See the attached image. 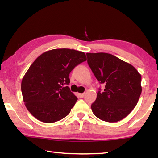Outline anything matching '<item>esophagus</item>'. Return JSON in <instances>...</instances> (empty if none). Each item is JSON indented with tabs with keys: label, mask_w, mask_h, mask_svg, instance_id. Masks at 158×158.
Listing matches in <instances>:
<instances>
[{
	"label": "esophagus",
	"mask_w": 158,
	"mask_h": 158,
	"mask_svg": "<svg viewBox=\"0 0 158 158\" xmlns=\"http://www.w3.org/2000/svg\"><path fill=\"white\" fill-rule=\"evenodd\" d=\"M84 95H85L84 93H83V94H79V96L80 98H83V97L84 96Z\"/></svg>",
	"instance_id": "obj_1"
}]
</instances>
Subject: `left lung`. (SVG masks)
Segmentation results:
<instances>
[{
  "label": "left lung",
  "instance_id": "8db88e82",
  "mask_svg": "<svg viewBox=\"0 0 158 158\" xmlns=\"http://www.w3.org/2000/svg\"><path fill=\"white\" fill-rule=\"evenodd\" d=\"M96 78L105 85L91 108L100 119L116 122L125 118L137 105L142 92L141 75L130 64L106 53H87Z\"/></svg>",
  "mask_w": 158,
  "mask_h": 158
}]
</instances>
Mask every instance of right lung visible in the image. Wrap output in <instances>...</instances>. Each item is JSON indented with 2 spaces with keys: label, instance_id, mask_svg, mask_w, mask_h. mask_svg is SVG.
Listing matches in <instances>:
<instances>
[{
  "label": "right lung",
  "instance_id": "right-lung-1",
  "mask_svg": "<svg viewBox=\"0 0 158 158\" xmlns=\"http://www.w3.org/2000/svg\"><path fill=\"white\" fill-rule=\"evenodd\" d=\"M86 60L84 52L63 48L49 50L35 60L21 84L23 100L32 115L53 123L69 115L77 98L65 85L71 70Z\"/></svg>",
  "mask_w": 158,
  "mask_h": 158
}]
</instances>
